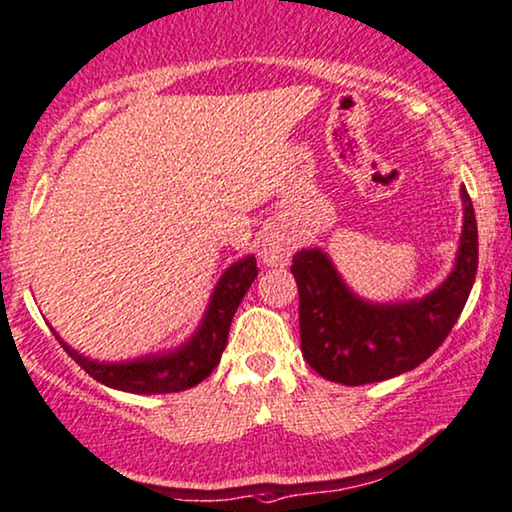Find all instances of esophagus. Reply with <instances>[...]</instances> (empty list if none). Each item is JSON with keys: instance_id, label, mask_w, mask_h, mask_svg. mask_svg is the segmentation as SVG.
I'll list each match as a JSON object with an SVG mask.
<instances>
[{"instance_id": "obj_1", "label": "esophagus", "mask_w": 512, "mask_h": 512, "mask_svg": "<svg viewBox=\"0 0 512 512\" xmlns=\"http://www.w3.org/2000/svg\"><path fill=\"white\" fill-rule=\"evenodd\" d=\"M290 252H293V243L290 238L278 229H269L260 241V255L269 267H281L288 262Z\"/></svg>"}]
</instances>
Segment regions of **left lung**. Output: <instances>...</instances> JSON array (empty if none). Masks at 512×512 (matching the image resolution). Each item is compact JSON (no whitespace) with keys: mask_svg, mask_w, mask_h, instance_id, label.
<instances>
[{"mask_svg":"<svg viewBox=\"0 0 512 512\" xmlns=\"http://www.w3.org/2000/svg\"><path fill=\"white\" fill-rule=\"evenodd\" d=\"M461 200L454 269L420 300L368 302L349 290L321 248L295 252L290 271L300 293L302 357L321 378L340 385L380 383L435 354L461 316L477 274V222L465 186Z\"/></svg>","mask_w":512,"mask_h":512,"instance_id":"1","label":"left lung"}]
</instances>
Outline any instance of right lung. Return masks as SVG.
<instances>
[{"label":"right lung","instance_id":"right-lung-1","mask_svg":"<svg viewBox=\"0 0 512 512\" xmlns=\"http://www.w3.org/2000/svg\"><path fill=\"white\" fill-rule=\"evenodd\" d=\"M255 276V255H248L231 264L217 281L215 290H212L198 331L184 345L167 349V352L148 354V357L129 361H96L84 357L68 342H63L56 331L54 335L61 342V347L75 359V364H80L94 380L113 387V390L134 394H170L189 390V387L203 383L222 359L231 319H234L238 304L248 293Z\"/></svg>","mask_w":512,"mask_h":512}]
</instances>
